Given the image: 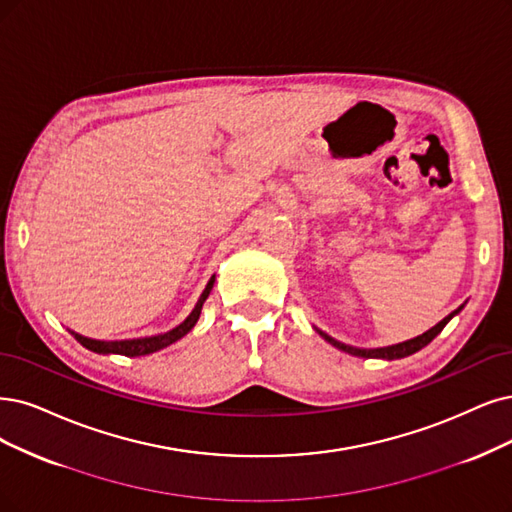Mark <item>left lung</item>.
I'll return each mask as SVG.
<instances>
[{
  "mask_svg": "<svg viewBox=\"0 0 512 512\" xmlns=\"http://www.w3.org/2000/svg\"><path fill=\"white\" fill-rule=\"evenodd\" d=\"M464 306H460L458 310H453L449 316H445L439 325H434L432 329H428L426 333H422V335H418V337H413V339H407V342H401V344H394V346H386V348H354V346H346V344H342V342H337V339H333L331 335H327V333H323L320 329H316L320 335H323L327 342L331 344V346H335V348H339V350H344V352H348V354H354V356H363V358H388V361H394V358H405V356H409V354H413V352H418V350H422L424 346H428L434 337H437L443 329H445V325L449 323V320L456 316L460 310H462Z\"/></svg>",
  "mask_w": 512,
  "mask_h": 512,
  "instance_id": "8db88e82",
  "label": "left lung"
}]
</instances>
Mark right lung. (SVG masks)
Segmentation results:
<instances>
[{
  "label": "right lung",
  "mask_w": 512,
  "mask_h": 512,
  "mask_svg": "<svg viewBox=\"0 0 512 512\" xmlns=\"http://www.w3.org/2000/svg\"><path fill=\"white\" fill-rule=\"evenodd\" d=\"M213 285H215V276H211V280H208V285H206V289L202 291V295H200V299H198L196 308L192 310V314H189L179 327L170 329V331H166V333L151 335V337H139V339H118V342H103V339H90V337L78 335V333H73V331H71V335H73L75 339H78V342H80L84 348H88V350H92V352H97V354L145 356V354H151V352H158V350H162V348H166V346H170V344H175L177 339H181L183 335H187L189 331L194 329V325L198 323V318H200L202 304L206 301L208 293H211Z\"/></svg>",
  "instance_id": "1"
}]
</instances>
